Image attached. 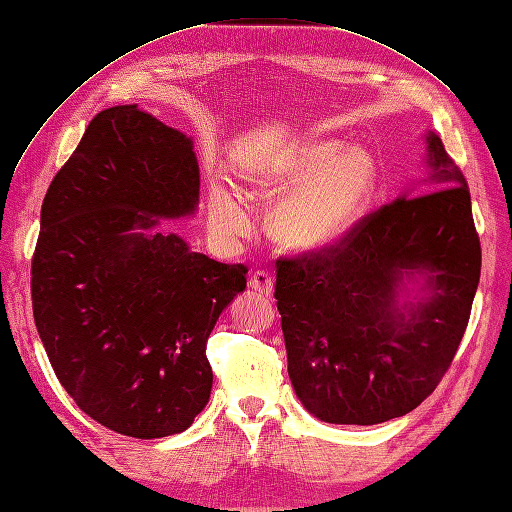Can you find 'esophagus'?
Returning <instances> with one entry per match:
<instances>
[{
  "label": "esophagus",
  "mask_w": 512,
  "mask_h": 512,
  "mask_svg": "<svg viewBox=\"0 0 512 512\" xmlns=\"http://www.w3.org/2000/svg\"><path fill=\"white\" fill-rule=\"evenodd\" d=\"M248 288L252 292H256L258 296L269 298L273 294V277L264 271H256V273H252V277L248 281Z\"/></svg>",
  "instance_id": "34e87169"
}]
</instances>
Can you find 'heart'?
<instances>
[{"mask_svg": "<svg viewBox=\"0 0 512 512\" xmlns=\"http://www.w3.org/2000/svg\"><path fill=\"white\" fill-rule=\"evenodd\" d=\"M376 185L378 163L370 151L342 149L336 140H317L281 163L254 195L269 201L281 199L269 220V235L281 248L315 252L353 227ZM208 218L212 231L224 239L241 237L250 224L243 203L222 185L210 193Z\"/></svg>", "mask_w": 512, "mask_h": 512, "instance_id": "b5f03b06", "label": "heart"}]
</instances>
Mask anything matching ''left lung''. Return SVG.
<instances>
[{
  "label": "left lung",
  "instance_id": "left-lung-1",
  "mask_svg": "<svg viewBox=\"0 0 512 512\" xmlns=\"http://www.w3.org/2000/svg\"><path fill=\"white\" fill-rule=\"evenodd\" d=\"M426 140L418 191L363 216L334 245L275 262L288 374L323 422L367 426L410 414L464 336L481 243L462 170L437 134ZM414 274L427 294L399 307L402 279Z\"/></svg>",
  "mask_w": 512,
  "mask_h": 512
}]
</instances>
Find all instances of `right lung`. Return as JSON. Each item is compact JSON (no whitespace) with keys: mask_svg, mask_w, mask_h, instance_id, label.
Here are the masks:
<instances>
[{"mask_svg":"<svg viewBox=\"0 0 512 512\" xmlns=\"http://www.w3.org/2000/svg\"><path fill=\"white\" fill-rule=\"evenodd\" d=\"M197 201L193 140L136 105L100 111L44 197L37 332L79 410L119 435L182 433L210 399L206 344L248 267L191 252L176 233H132Z\"/></svg>","mask_w":512,"mask_h":512,"instance_id":"obj_1","label":"right lung"}]
</instances>
